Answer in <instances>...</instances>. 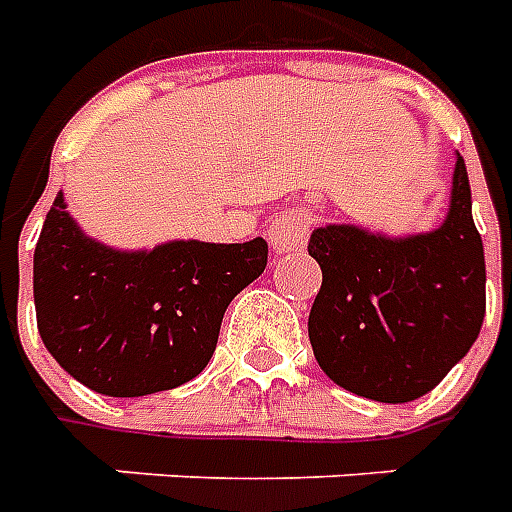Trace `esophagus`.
Wrapping results in <instances>:
<instances>
[{"instance_id":"esophagus-1","label":"esophagus","mask_w":512,"mask_h":512,"mask_svg":"<svg viewBox=\"0 0 512 512\" xmlns=\"http://www.w3.org/2000/svg\"><path fill=\"white\" fill-rule=\"evenodd\" d=\"M312 227V213L307 208H290L279 213L274 222L268 224V241L277 252H293L307 244V235Z\"/></svg>"}]
</instances>
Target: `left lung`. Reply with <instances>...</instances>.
<instances>
[{"label":"left lung","mask_w":512,"mask_h":512,"mask_svg":"<svg viewBox=\"0 0 512 512\" xmlns=\"http://www.w3.org/2000/svg\"><path fill=\"white\" fill-rule=\"evenodd\" d=\"M307 249L323 271L310 310L312 351L348 392L381 403L417 400L477 340L485 255L461 156L439 230L389 241L345 224L321 227Z\"/></svg>","instance_id":"8db88e82"}]
</instances>
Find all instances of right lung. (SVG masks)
I'll list each match as a JSON object with an SVG mask.
<instances>
[{"label":"right lung","mask_w":512,"mask_h":512,"mask_svg":"<svg viewBox=\"0 0 512 512\" xmlns=\"http://www.w3.org/2000/svg\"><path fill=\"white\" fill-rule=\"evenodd\" d=\"M266 263L263 238L115 252L82 235L57 194L35 246L38 332L62 370L93 392L175 389L211 362L227 304Z\"/></svg>","instance_id":"1"}]
</instances>
